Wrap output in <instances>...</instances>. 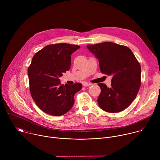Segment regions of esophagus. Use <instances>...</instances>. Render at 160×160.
I'll use <instances>...</instances> for the list:
<instances>
[{"instance_id": "obj_1", "label": "esophagus", "mask_w": 160, "mask_h": 160, "mask_svg": "<svg viewBox=\"0 0 160 160\" xmlns=\"http://www.w3.org/2000/svg\"><path fill=\"white\" fill-rule=\"evenodd\" d=\"M92 84L91 83H90V82H83V85L84 86V87H87V86H90V85H92Z\"/></svg>"}]
</instances>
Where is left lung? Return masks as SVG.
I'll return each mask as SVG.
<instances>
[{
    "mask_svg": "<svg viewBox=\"0 0 160 160\" xmlns=\"http://www.w3.org/2000/svg\"><path fill=\"white\" fill-rule=\"evenodd\" d=\"M87 48L99 59L102 73L111 75V84L98 83L101 92L99 107L108 112H118L128 108L138 94L141 84L140 63L125 45L110 42L88 45Z\"/></svg>",
    "mask_w": 160,
    "mask_h": 160,
    "instance_id": "1",
    "label": "left lung"
}]
</instances>
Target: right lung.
I'll use <instances>...</instances> for the list:
<instances>
[{
    "mask_svg": "<svg viewBox=\"0 0 160 160\" xmlns=\"http://www.w3.org/2000/svg\"><path fill=\"white\" fill-rule=\"evenodd\" d=\"M80 46L65 43L47 45L33 57L28 68L30 90L37 106L52 116H61L74 104L80 83L61 85L59 77L70 70L71 55Z\"/></svg>",
    "mask_w": 160,
    "mask_h": 160,
    "instance_id": "obj_1",
    "label": "right lung"
}]
</instances>
